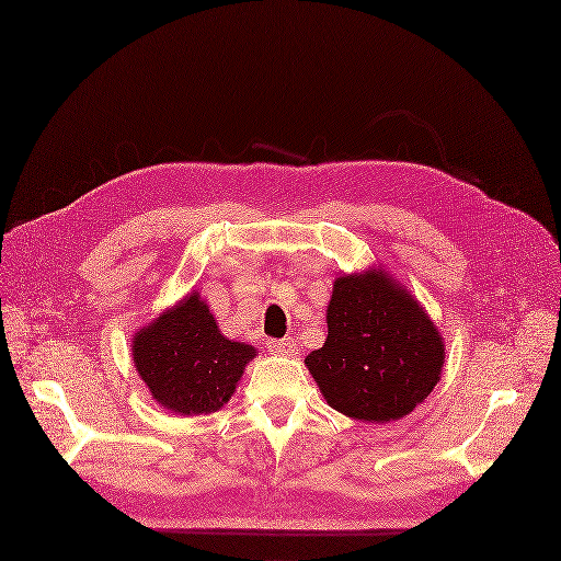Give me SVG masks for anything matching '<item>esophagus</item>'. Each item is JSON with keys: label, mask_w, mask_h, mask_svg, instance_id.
I'll use <instances>...</instances> for the list:
<instances>
[{"label": "esophagus", "mask_w": 561, "mask_h": 561, "mask_svg": "<svg viewBox=\"0 0 561 561\" xmlns=\"http://www.w3.org/2000/svg\"><path fill=\"white\" fill-rule=\"evenodd\" d=\"M267 348L273 351V354H277V356H294L296 351H298L291 337H284V340H270V342H267Z\"/></svg>", "instance_id": "esophagus-1"}]
</instances>
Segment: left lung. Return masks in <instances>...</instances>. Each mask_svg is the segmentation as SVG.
Segmentation results:
<instances>
[{
  "label": "left lung",
  "mask_w": 561,
  "mask_h": 561,
  "mask_svg": "<svg viewBox=\"0 0 561 561\" xmlns=\"http://www.w3.org/2000/svg\"><path fill=\"white\" fill-rule=\"evenodd\" d=\"M325 323L328 337L305 365L344 416L398 421L437 386L446 356L439 330L383 270L337 277Z\"/></svg>",
  "instance_id": "1"
}]
</instances>
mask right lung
I'll return each instance as SVG.
<instances>
[{
	"mask_svg": "<svg viewBox=\"0 0 561 561\" xmlns=\"http://www.w3.org/2000/svg\"><path fill=\"white\" fill-rule=\"evenodd\" d=\"M131 356L163 409L201 416L231 400L256 348L224 337L207 302L190 294L138 330Z\"/></svg>",
	"mask_w": 561,
	"mask_h": 561,
	"instance_id": "obj_1",
	"label": "right lung"
}]
</instances>
